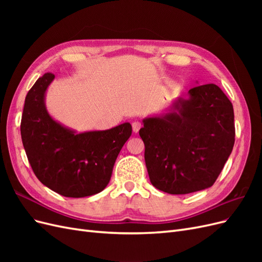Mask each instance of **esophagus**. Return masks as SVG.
<instances>
[{
  "mask_svg": "<svg viewBox=\"0 0 262 262\" xmlns=\"http://www.w3.org/2000/svg\"><path fill=\"white\" fill-rule=\"evenodd\" d=\"M141 126H142V124H141V122L138 121V120L132 122V130H133V132H136V133L139 132V130L141 129Z\"/></svg>",
  "mask_w": 262,
  "mask_h": 262,
  "instance_id": "obj_1",
  "label": "esophagus"
}]
</instances>
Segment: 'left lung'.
Returning <instances> with one entry per match:
<instances>
[{
  "label": "left lung",
  "mask_w": 262,
  "mask_h": 262,
  "mask_svg": "<svg viewBox=\"0 0 262 262\" xmlns=\"http://www.w3.org/2000/svg\"><path fill=\"white\" fill-rule=\"evenodd\" d=\"M177 112L147 118L140 129L152 185L170 194L213 186L235 143L232 102L215 84L195 86Z\"/></svg>",
  "instance_id": "left-lung-1"
}]
</instances>
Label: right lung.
<instances>
[{"mask_svg": "<svg viewBox=\"0 0 262 262\" xmlns=\"http://www.w3.org/2000/svg\"><path fill=\"white\" fill-rule=\"evenodd\" d=\"M54 74L39 77L25 98L20 134L36 177L61 195L83 198L108 185L118 154L132 133L129 122L76 134L47 113L45 93Z\"/></svg>", "mask_w": 262, "mask_h": 262, "instance_id": "right-lung-1", "label": "right lung"}]
</instances>
